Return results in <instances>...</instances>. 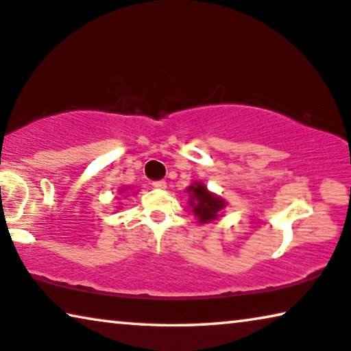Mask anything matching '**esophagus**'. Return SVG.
Masks as SVG:
<instances>
[{
    "mask_svg": "<svg viewBox=\"0 0 351 351\" xmlns=\"http://www.w3.org/2000/svg\"><path fill=\"white\" fill-rule=\"evenodd\" d=\"M153 187H154V189H165V187H167V182H165L164 180L154 181V182H153Z\"/></svg>",
    "mask_w": 351,
    "mask_h": 351,
    "instance_id": "obj_1",
    "label": "esophagus"
}]
</instances>
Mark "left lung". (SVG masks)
Segmentation results:
<instances>
[{
    "instance_id": "left-lung-1",
    "label": "left lung",
    "mask_w": 351,
    "mask_h": 351,
    "mask_svg": "<svg viewBox=\"0 0 351 351\" xmlns=\"http://www.w3.org/2000/svg\"><path fill=\"white\" fill-rule=\"evenodd\" d=\"M187 192H189L191 197L189 203L192 213L198 217V222L200 223L216 221L219 214L222 213V209L227 206L226 200L209 192L203 182H192L187 187Z\"/></svg>"
}]
</instances>
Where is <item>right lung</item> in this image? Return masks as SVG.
<instances>
[{
	"label": "right lung",
	"mask_w": 351,
	"mask_h": 351,
	"mask_svg": "<svg viewBox=\"0 0 351 351\" xmlns=\"http://www.w3.org/2000/svg\"><path fill=\"white\" fill-rule=\"evenodd\" d=\"M123 191H125V189H121V192H123Z\"/></svg>",
	"instance_id": "obj_1"
}]
</instances>
